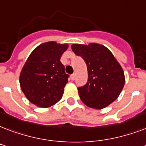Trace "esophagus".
<instances>
[{
	"label": "esophagus",
	"instance_id": "1",
	"mask_svg": "<svg viewBox=\"0 0 146 146\" xmlns=\"http://www.w3.org/2000/svg\"><path fill=\"white\" fill-rule=\"evenodd\" d=\"M70 78H71L72 80H75V74H72V75L70 76Z\"/></svg>",
	"mask_w": 146,
	"mask_h": 146
}]
</instances>
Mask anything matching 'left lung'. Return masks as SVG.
I'll return each instance as SVG.
<instances>
[{"label": "left lung", "mask_w": 146, "mask_h": 146, "mask_svg": "<svg viewBox=\"0 0 146 146\" xmlns=\"http://www.w3.org/2000/svg\"><path fill=\"white\" fill-rule=\"evenodd\" d=\"M71 48L87 66V84L78 87L80 100L92 108L108 106L117 99L125 85L121 66L108 48L100 44H73Z\"/></svg>", "instance_id": "left-lung-1"}]
</instances>
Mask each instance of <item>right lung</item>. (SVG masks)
Segmentation results:
<instances>
[{
    "label": "right lung",
    "mask_w": 146,
    "mask_h": 146,
    "mask_svg": "<svg viewBox=\"0 0 146 146\" xmlns=\"http://www.w3.org/2000/svg\"><path fill=\"white\" fill-rule=\"evenodd\" d=\"M66 44L43 43L35 48L20 74V86L27 99L39 108H48L62 97L69 75L60 58Z\"/></svg>",
    "instance_id": "right-lung-1"
}]
</instances>
